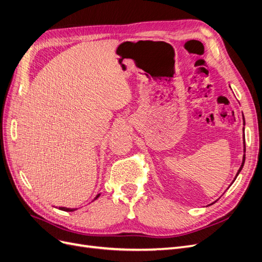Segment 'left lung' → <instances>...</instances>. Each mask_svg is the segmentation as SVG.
I'll use <instances>...</instances> for the list:
<instances>
[{
  "label": "left lung",
  "mask_w": 262,
  "mask_h": 262,
  "mask_svg": "<svg viewBox=\"0 0 262 262\" xmlns=\"http://www.w3.org/2000/svg\"><path fill=\"white\" fill-rule=\"evenodd\" d=\"M243 119H244V116H243ZM245 123V122H244ZM244 144H245V138H244ZM244 151H246V148L244 147ZM244 163H245V156L243 157V163H242V165H241V167H239V169H238V171H237V173H236V176H235V178H234V180L236 179V177H237V175H238V173H239V171L242 170V168H243V166H244ZM234 180L233 181H232V183H233L234 182Z\"/></svg>",
  "instance_id": "left-lung-1"
}]
</instances>
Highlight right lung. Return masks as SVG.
Masks as SVG:
<instances>
[{
    "label": "right lung",
    "mask_w": 262,
    "mask_h": 262,
    "mask_svg": "<svg viewBox=\"0 0 262 262\" xmlns=\"http://www.w3.org/2000/svg\"><path fill=\"white\" fill-rule=\"evenodd\" d=\"M99 195H100V194L97 195V196H96L94 200L98 199V198H99ZM59 209H61V210H64V211H74L76 208H67V207H59Z\"/></svg>",
    "instance_id": "right-lung-1"
}]
</instances>
